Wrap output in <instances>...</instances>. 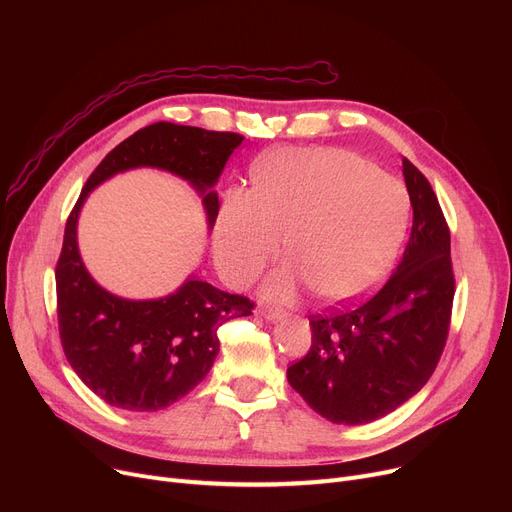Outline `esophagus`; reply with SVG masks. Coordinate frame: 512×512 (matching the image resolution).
Instances as JSON below:
<instances>
[{"label": "esophagus", "mask_w": 512, "mask_h": 512, "mask_svg": "<svg viewBox=\"0 0 512 512\" xmlns=\"http://www.w3.org/2000/svg\"><path fill=\"white\" fill-rule=\"evenodd\" d=\"M259 313H261L265 319H270V321H278V319L282 317V311L276 309V307H261Z\"/></svg>", "instance_id": "esophagus-1"}]
</instances>
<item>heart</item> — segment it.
<instances>
[{
  "label": "heart",
  "instance_id": "b5f03b06",
  "mask_svg": "<svg viewBox=\"0 0 512 512\" xmlns=\"http://www.w3.org/2000/svg\"><path fill=\"white\" fill-rule=\"evenodd\" d=\"M253 191L226 193L213 234L224 278L251 282L282 251L292 265L265 284L292 301L311 286L321 301L361 297L382 278L407 228L409 199L392 174L344 149H276L253 166Z\"/></svg>",
  "mask_w": 512,
  "mask_h": 512
}]
</instances>
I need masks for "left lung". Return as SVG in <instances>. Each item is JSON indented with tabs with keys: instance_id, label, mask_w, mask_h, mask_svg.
I'll use <instances>...</instances> for the list:
<instances>
[{
	"instance_id": "8db88e82",
	"label": "left lung",
	"mask_w": 512,
	"mask_h": 512,
	"mask_svg": "<svg viewBox=\"0 0 512 512\" xmlns=\"http://www.w3.org/2000/svg\"><path fill=\"white\" fill-rule=\"evenodd\" d=\"M411 236L388 282L363 303L309 317L311 348L288 384L332 423L386 417L417 394L446 346L454 272L450 230L429 180L405 157Z\"/></svg>"
}]
</instances>
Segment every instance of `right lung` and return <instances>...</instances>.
Here are the masks:
<instances>
[{
	"mask_svg": "<svg viewBox=\"0 0 512 512\" xmlns=\"http://www.w3.org/2000/svg\"><path fill=\"white\" fill-rule=\"evenodd\" d=\"M242 141L245 137L236 132L155 122L101 159L72 207L56 265L60 340L70 367L107 405L137 413L174 405L209 373L220 351V326L251 315L255 303L195 278L155 301L110 294L89 276L78 255L80 207L103 180L151 166L191 182L213 226L220 201L211 186Z\"/></svg>",
	"mask_w": 512,
	"mask_h": 512,
	"instance_id": "1",
	"label": "right lung"
}]
</instances>
